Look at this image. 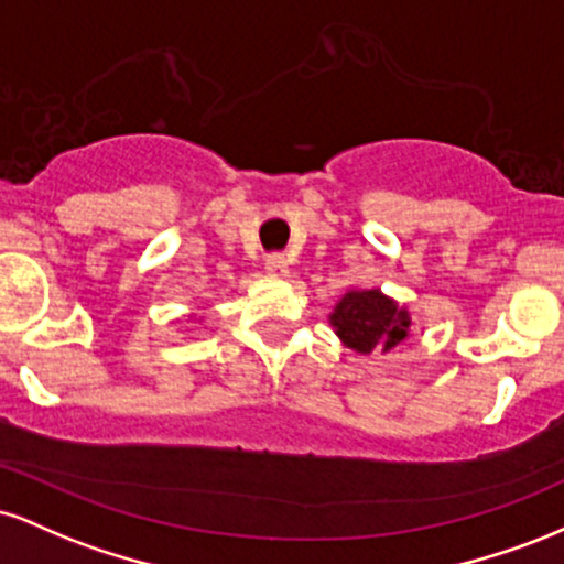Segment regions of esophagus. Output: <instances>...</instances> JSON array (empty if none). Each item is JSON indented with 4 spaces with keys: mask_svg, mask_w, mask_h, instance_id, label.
Masks as SVG:
<instances>
[{
    "mask_svg": "<svg viewBox=\"0 0 564 564\" xmlns=\"http://www.w3.org/2000/svg\"><path fill=\"white\" fill-rule=\"evenodd\" d=\"M264 273L270 278H286L289 275V262L283 254H270L268 260H264Z\"/></svg>",
    "mask_w": 564,
    "mask_h": 564,
    "instance_id": "esophagus-1",
    "label": "esophagus"
}]
</instances>
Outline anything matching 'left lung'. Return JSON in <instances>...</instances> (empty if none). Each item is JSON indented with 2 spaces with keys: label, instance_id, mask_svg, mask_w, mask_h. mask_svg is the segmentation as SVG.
I'll return each instance as SVG.
<instances>
[{
  "label": "left lung",
  "instance_id": "obj_1",
  "mask_svg": "<svg viewBox=\"0 0 564 564\" xmlns=\"http://www.w3.org/2000/svg\"><path fill=\"white\" fill-rule=\"evenodd\" d=\"M339 341L360 355L390 352L411 336V313L379 289H349L328 315Z\"/></svg>",
  "mask_w": 564,
  "mask_h": 564
}]
</instances>
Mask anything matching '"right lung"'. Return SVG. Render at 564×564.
Here are the masks:
<instances>
[{
	"mask_svg": "<svg viewBox=\"0 0 564 564\" xmlns=\"http://www.w3.org/2000/svg\"><path fill=\"white\" fill-rule=\"evenodd\" d=\"M191 318H193V315H191Z\"/></svg>",
	"mask_w": 564,
	"mask_h": 564,
	"instance_id": "add662e5",
	"label": "right lung"
}]
</instances>
